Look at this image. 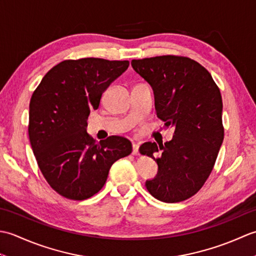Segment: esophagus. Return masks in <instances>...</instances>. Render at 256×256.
I'll use <instances>...</instances> for the list:
<instances>
[{"label":"esophagus","mask_w":256,"mask_h":256,"mask_svg":"<svg viewBox=\"0 0 256 256\" xmlns=\"http://www.w3.org/2000/svg\"><path fill=\"white\" fill-rule=\"evenodd\" d=\"M138 144H136V143H133V152H132V154L133 155H138Z\"/></svg>","instance_id":"esophagus-1"}]
</instances>
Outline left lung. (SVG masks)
<instances>
[{
  "label": "left lung",
  "mask_w": 256,
  "mask_h": 256,
  "mask_svg": "<svg viewBox=\"0 0 256 256\" xmlns=\"http://www.w3.org/2000/svg\"><path fill=\"white\" fill-rule=\"evenodd\" d=\"M131 64L153 88L157 118L175 128L170 142L140 148L158 165L145 186L162 202L184 201L204 186L224 142L220 90L208 70L188 57L133 59Z\"/></svg>",
  "instance_id": "8db88e82"
}]
</instances>
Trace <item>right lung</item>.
I'll list each match as a JSON object with an SVG mask.
<instances>
[{
  "label": "right lung",
  "mask_w": 256,
  "mask_h": 256,
  "mask_svg": "<svg viewBox=\"0 0 256 256\" xmlns=\"http://www.w3.org/2000/svg\"><path fill=\"white\" fill-rule=\"evenodd\" d=\"M128 60L82 58L52 67L30 102L28 135L38 167L64 198L84 200L104 186L114 162L132 153L128 138L112 135L99 143L86 133L91 110L128 69Z\"/></svg>",
  "instance_id": "obj_1"
}]
</instances>
